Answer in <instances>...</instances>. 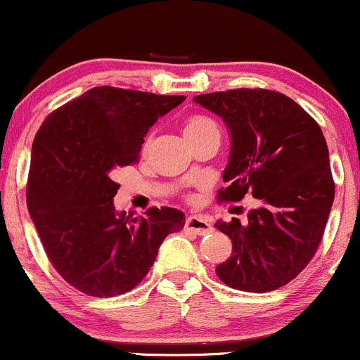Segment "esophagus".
<instances>
[{
	"label": "esophagus",
	"mask_w": 360,
	"mask_h": 360,
	"mask_svg": "<svg viewBox=\"0 0 360 360\" xmlns=\"http://www.w3.org/2000/svg\"><path fill=\"white\" fill-rule=\"evenodd\" d=\"M184 230L194 235H206L213 230L212 223L201 217H189L184 223Z\"/></svg>",
	"instance_id": "obj_1"
}]
</instances>
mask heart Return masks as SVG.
<instances>
[{
    "label": "heart",
    "mask_w": 360,
    "mask_h": 360,
    "mask_svg": "<svg viewBox=\"0 0 360 360\" xmlns=\"http://www.w3.org/2000/svg\"><path fill=\"white\" fill-rule=\"evenodd\" d=\"M208 134H218L217 123L212 118L205 117V115H189L184 120V137L188 140L200 139ZM148 147H150V137H147L142 143V154H147Z\"/></svg>",
    "instance_id": "b5f03b06"
}]
</instances>
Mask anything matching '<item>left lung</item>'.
Returning <instances> with one entry per match:
<instances>
[{
  "mask_svg": "<svg viewBox=\"0 0 360 360\" xmlns=\"http://www.w3.org/2000/svg\"><path fill=\"white\" fill-rule=\"evenodd\" d=\"M194 101L232 135L218 203H238L245 194L260 201L245 223H214L232 240L217 276L240 291H274L308 266L323 238L335 198L323 131L298 103L272 89L218 91Z\"/></svg>",
  "mask_w": 360,
  "mask_h": 360,
  "instance_id": "8db88e82",
  "label": "left lung"
}]
</instances>
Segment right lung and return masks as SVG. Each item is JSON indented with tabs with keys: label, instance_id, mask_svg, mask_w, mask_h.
I'll list each match as a JSON object with an SVG mask.
<instances>
[{
	"label": "right lung",
	"instance_id": "right-lung-1",
	"mask_svg": "<svg viewBox=\"0 0 360 360\" xmlns=\"http://www.w3.org/2000/svg\"><path fill=\"white\" fill-rule=\"evenodd\" d=\"M184 96L98 86L53 110L32 146L27 206L45 254L65 283L96 298L134 289L160 243L183 230L179 210L117 213L120 167L139 162L143 137Z\"/></svg>",
	"mask_w": 360,
	"mask_h": 360
}]
</instances>
